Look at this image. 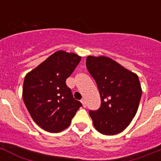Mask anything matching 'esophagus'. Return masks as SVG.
I'll return each instance as SVG.
<instances>
[{
  "mask_svg": "<svg viewBox=\"0 0 161 161\" xmlns=\"http://www.w3.org/2000/svg\"><path fill=\"white\" fill-rule=\"evenodd\" d=\"M81 103H82L83 107H86V101H85L84 99H82V100H81Z\"/></svg>",
  "mask_w": 161,
  "mask_h": 161,
  "instance_id": "obj_1",
  "label": "esophagus"
}]
</instances>
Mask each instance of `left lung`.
Here are the masks:
<instances>
[{"label":"left lung","mask_w":161,"mask_h":161,"mask_svg":"<svg viewBox=\"0 0 161 161\" xmlns=\"http://www.w3.org/2000/svg\"><path fill=\"white\" fill-rule=\"evenodd\" d=\"M86 65L96 80L101 99L100 108L89 112L95 128L105 135L121 133L138 111L142 96L139 77L104 56H88Z\"/></svg>","instance_id":"left-lung-1"}]
</instances>
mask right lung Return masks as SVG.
Returning <instances> with one entry per match:
<instances>
[{
    "mask_svg": "<svg viewBox=\"0 0 161 161\" xmlns=\"http://www.w3.org/2000/svg\"><path fill=\"white\" fill-rule=\"evenodd\" d=\"M80 61L76 53L57 51L25 76L23 101L32 119L44 130L66 129L82 106L65 83Z\"/></svg>",
    "mask_w": 161,
    "mask_h": 161,
    "instance_id": "add662e5",
    "label": "right lung"
}]
</instances>
